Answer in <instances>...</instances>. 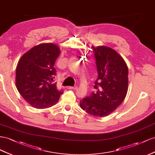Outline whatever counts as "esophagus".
<instances>
[{
    "instance_id": "obj_1",
    "label": "esophagus",
    "mask_w": 155,
    "mask_h": 155,
    "mask_svg": "<svg viewBox=\"0 0 155 155\" xmlns=\"http://www.w3.org/2000/svg\"><path fill=\"white\" fill-rule=\"evenodd\" d=\"M68 89H70V90H77L78 89V87L77 86H74V87H72V86H69L68 87Z\"/></svg>"
}]
</instances>
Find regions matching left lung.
<instances>
[{"label":"left lung","mask_w":155,"mask_h":155,"mask_svg":"<svg viewBox=\"0 0 155 155\" xmlns=\"http://www.w3.org/2000/svg\"><path fill=\"white\" fill-rule=\"evenodd\" d=\"M98 77L94 82L95 92L80 101L82 110L96 117L113 112L123 100L128 90V68L117 52L106 46L92 47Z\"/></svg>","instance_id":"8db88e82"}]
</instances>
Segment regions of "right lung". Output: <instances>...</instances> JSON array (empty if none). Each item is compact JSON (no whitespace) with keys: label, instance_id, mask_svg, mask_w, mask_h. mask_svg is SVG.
Returning a JSON list of instances; mask_svg holds the SVG:
<instances>
[{"label":"right lung","instance_id":"right-lung-1","mask_svg":"<svg viewBox=\"0 0 155 155\" xmlns=\"http://www.w3.org/2000/svg\"><path fill=\"white\" fill-rule=\"evenodd\" d=\"M60 53L53 43H41L34 47L21 57L16 69L17 89L32 107L47 108L58 102L62 90L57 89L54 68Z\"/></svg>","mask_w":155,"mask_h":155}]
</instances>
